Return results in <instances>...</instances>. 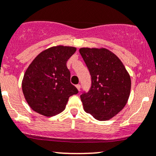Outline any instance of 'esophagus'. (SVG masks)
<instances>
[{
    "label": "esophagus",
    "mask_w": 156,
    "mask_h": 156,
    "mask_svg": "<svg viewBox=\"0 0 156 156\" xmlns=\"http://www.w3.org/2000/svg\"><path fill=\"white\" fill-rule=\"evenodd\" d=\"M76 87H77V89L78 90H80V89H81V85H80V84H77Z\"/></svg>",
    "instance_id": "34e87169"
}]
</instances>
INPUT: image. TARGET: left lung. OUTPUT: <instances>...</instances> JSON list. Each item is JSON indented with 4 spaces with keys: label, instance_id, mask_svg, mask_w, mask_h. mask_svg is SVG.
Returning a JSON list of instances; mask_svg holds the SVG:
<instances>
[{
    "label": "left lung",
    "instance_id": "obj_1",
    "mask_svg": "<svg viewBox=\"0 0 156 156\" xmlns=\"http://www.w3.org/2000/svg\"><path fill=\"white\" fill-rule=\"evenodd\" d=\"M89 69L91 87L81 95L84 111L99 121L109 120L122 111L131 87L130 75L122 61L106 48H80Z\"/></svg>",
    "mask_w": 156,
    "mask_h": 156
}]
</instances>
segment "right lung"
<instances>
[{
  "label": "right lung",
  "instance_id": "right-lung-1",
  "mask_svg": "<svg viewBox=\"0 0 156 156\" xmlns=\"http://www.w3.org/2000/svg\"><path fill=\"white\" fill-rule=\"evenodd\" d=\"M75 51L74 47H52L39 53L26 69L22 88L34 112L47 117L56 115L65 109L69 97L78 94L66 66Z\"/></svg>",
  "mask_w": 156,
  "mask_h": 156
}]
</instances>
